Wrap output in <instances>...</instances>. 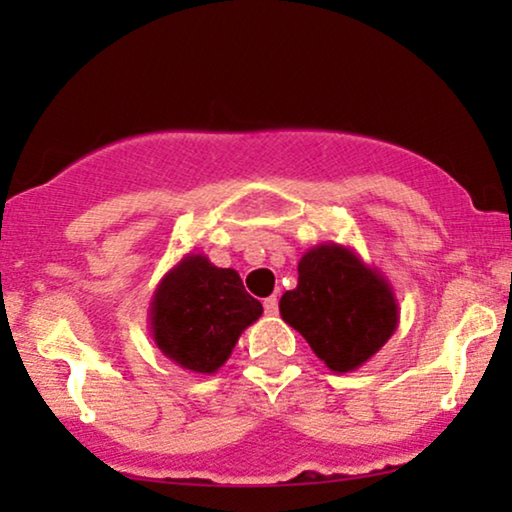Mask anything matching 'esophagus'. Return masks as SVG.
I'll return each instance as SVG.
<instances>
[{
    "instance_id": "34e87169",
    "label": "esophagus",
    "mask_w": 512,
    "mask_h": 512,
    "mask_svg": "<svg viewBox=\"0 0 512 512\" xmlns=\"http://www.w3.org/2000/svg\"><path fill=\"white\" fill-rule=\"evenodd\" d=\"M263 310H265V314H268V317H275V314L279 312V300H277V296L265 298V300H263Z\"/></svg>"
}]
</instances>
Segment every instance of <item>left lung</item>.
<instances>
[{
    "mask_svg": "<svg viewBox=\"0 0 512 512\" xmlns=\"http://www.w3.org/2000/svg\"><path fill=\"white\" fill-rule=\"evenodd\" d=\"M279 314L333 373H352L387 345L398 326L394 286L354 249L324 242L298 261V286Z\"/></svg>",
    "mask_w": 512,
    "mask_h": 512,
    "instance_id": "obj_1",
    "label": "left lung"
}]
</instances>
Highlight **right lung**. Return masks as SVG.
I'll return each mask as SVG.
<instances>
[{"mask_svg": "<svg viewBox=\"0 0 512 512\" xmlns=\"http://www.w3.org/2000/svg\"><path fill=\"white\" fill-rule=\"evenodd\" d=\"M261 314L263 305L244 291L237 270L216 268L191 251L153 291L149 328L156 347L179 368L214 375Z\"/></svg>", "mask_w": 512, "mask_h": 512, "instance_id": "1", "label": "right lung"}]
</instances>
